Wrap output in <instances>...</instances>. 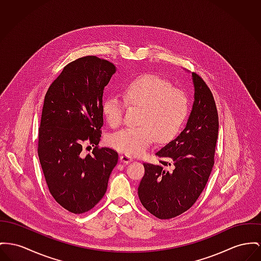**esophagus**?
I'll list each match as a JSON object with an SVG mask.
<instances>
[{
	"label": "esophagus",
	"mask_w": 261,
	"mask_h": 261,
	"mask_svg": "<svg viewBox=\"0 0 261 261\" xmlns=\"http://www.w3.org/2000/svg\"><path fill=\"white\" fill-rule=\"evenodd\" d=\"M120 160H121V162H122V163L127 164V163H129V162H132V161H133V158L129 156V155L122 154V155L120 156Z\"/></svg>",
	"instance_id": "34e87169"
}]
</instances>
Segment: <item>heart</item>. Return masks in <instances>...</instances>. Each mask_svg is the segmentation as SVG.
<instances>
[{"mask_svg": "<svg viewBox=\"0 0 261 261\" xmlns=\"http://www.w3.org/2000/svg\"><path fill=\"white\" fill-rule=\"evenodd\" d=\"M124 104L139 108L136 127L112 135L109 143L126 155L142 154L157 139L167 141L179 133L188 113V99L179 88L155 75H142L122 88ZM124 104L117 96L105 99L102 111L112 127L121 125Z\"/></svg>", "mask_w": 261, "mask_h": 261, "instance_id": "obj_1", "label": "heart"}]
</instances>
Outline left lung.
<instances>
[{
  "mask_svg": "<svg viewBox=\"0 0 261 261\" xmlns=\"http://www.w3.org/2000/svg\"><path fill=\"white\" fill-rule=\"evenodd\" d=\"M194 103L186 127L157 151L161 164L143 163L139 183L142 206L160 220L175 218L191 208L204 190L214 166L219 116L213 94L197 73H192Z\"/></svg>",
  "mask_w": 261,
  "mask_h": 261,
  "instance_id": "1",
  "label": "left lung"
}]
</instances>
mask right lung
I'll return each mask as SVG.
<instances>
[{
	"label": "right lung",
	"mask_w": 261,
	"mask_h": 261,
	"mask_svg": "<svg viewBox=\"0 0 261 261\" xmlns=\"http://www.w3.org/2000/svg\"><path fill=\"white\" fill-rule=\"evenodd\" d=\"M116 72L97 56L67 64L48 88L38 129L37 152L54 200L73 214L94 208L104 197L118 152L99 147L103 92ZM95 147L85 156V145ZM90 146H87L86 149Z\"/></svg>",
	"instance_id": "1"
}]
</instances>
